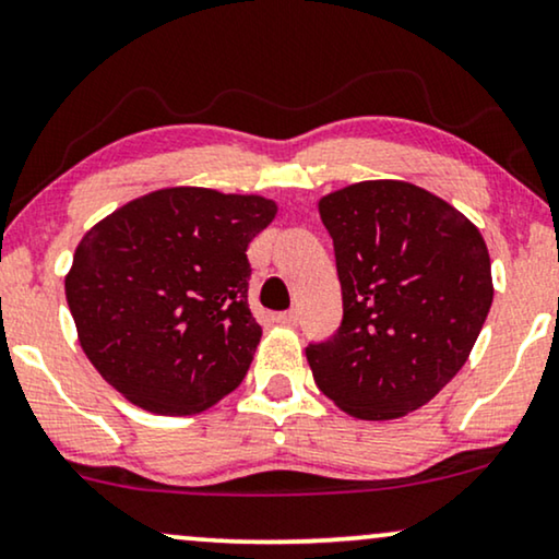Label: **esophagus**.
<instances>
[{
	"instance_id": "1",
	"label": "esophagus",
	"mask_w": 559,
	"mask_h": 559,
	"mask_svg": "<svg viewBox=\"0 0 559 559\" xmlns=\"http://www.w3.org/2000/svg\"><path fill=\"white\" fill-rule=\"evenodd\" d=\"M297 318H300V316H297V310H285V313L274 316V321L282 323V325H295Z\"/></svg>"
}]
</instances>
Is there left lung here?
<instances>
[{"instance_id": "1", "label": "left lung", "mask_w": 559, "mask_h": 559, "mask_svg": "<svg viewBox=\"0 0 559 559\" xmlns=\"http://www.w3.org/2000/svg\"><path fill=\"white\" fill-rule=\"evenodd\" d=\"M344 318L306 349L316 385L361 421L418 411L465 365L492 302L490 257L460 210L401 179L318 200Z\"/></svg>"}]
</instances>
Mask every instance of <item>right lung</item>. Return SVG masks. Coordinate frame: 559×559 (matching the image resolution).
<instances>
[{
    "label": "right lung",
    "mask_w": 559,
    "mask_h": 559,
    "mask_svg": "<svg viewBox=\"0 0 559 559\" xmlns=\"http://www.w3.org/2000/svg\"><path fill=\"white\" fill-rule=\"evenodd\" d=\"M274 215L262 194L166 187L86 230L67 302L86 359L122 397L192 416L241 385L262 338L246 249Z\"/></svg>",
    "instance_id": "obj_1"
}]
</instances>
